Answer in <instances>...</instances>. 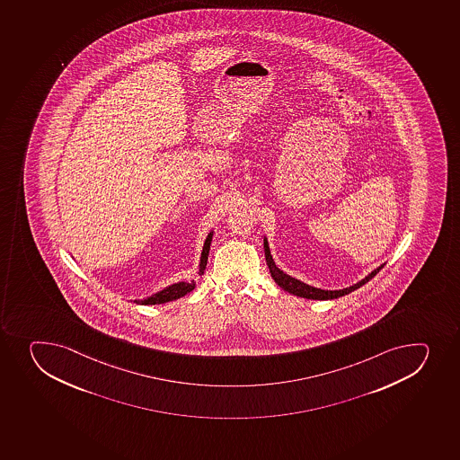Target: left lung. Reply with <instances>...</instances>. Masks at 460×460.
Returning a JSON list of instances; mask_svg holds the SVG:
<instances>
[{
  "label": "left lung",
  "instance_id": "obj_1",
  "mask_svg": "<svg viewBox=\"0 0 460 460\" xmlns=\"http://www.w3.org/2000/svg\"><path fill=\"white\" fill-rule=\"evenodd\" d=\"M264 251L265 260H267V265H269L270 273H271V278H273L274 282L278 283L279 287L289 292L292 296H303V298H309V300H334V298H339V296H346V294L358 289L359 287H363L364 283H367L370 279L375 278V276L384 269V265H379L377 269L373 270L372 273H368L366 278L361 279L359 282L354 283L352 287L330 291V289L310 287L307 283L301 282L298 279L291 278L289 274L283 273L282 270L279 269L278 265L274 264L273 256H271V252H270L269 242H267V238L265 237Z\"/></svg>",
  "mask_w": 460,
  "mask_h": 460
}]
</instances>
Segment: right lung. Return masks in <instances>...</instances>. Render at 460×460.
<instances>
[{
	"instance_id": "add662e5",
	"label": "right lung",
	"mask_w": 460,
	"mask_h": 460,
	"mask_svg": "<svg viewBox=\"0 0 460 460\" xmlns=\"http://www.w3.org/2000/svg\"><path fill=\"white\" fill-rule=\"evenodd\" d=\"M211 242H213V231L207 235L205 238L204 247H202V253H200V262H199V274H204L205 267H207V261H208V253H209V246H211ZM196 283L195 280H191V282H178L173 283V285H169V287L164 288L162 291L155 292L151 296H146L144 300H135L137 305H164V303H168V301L178 300V298H181V296H186L189 292L193 291L195 289Z\"/></svg>"
}]
</instances>
